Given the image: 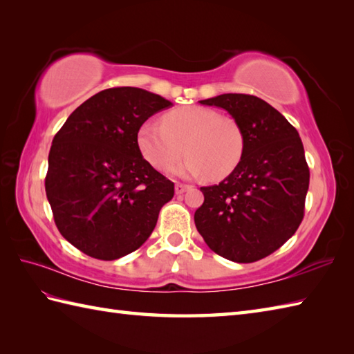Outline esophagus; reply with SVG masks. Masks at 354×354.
<instances>
[{"label":"esophagus","instance_id":"34e87169","mask_svg":"<svg viewBox=\"0 0 354 354\" xmlns=\"http://www.w3.org/2000/svg\"><path fill=\"white\" fill-rule=\"evenodd\" d=\"M192 186L189 185H183V183H176V194H185L186 191H189Z\"/></svg>","mask_w":354,"mask_h":354}]
</instances>
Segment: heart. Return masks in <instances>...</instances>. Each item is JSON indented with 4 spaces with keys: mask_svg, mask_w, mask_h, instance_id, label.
I'll return each mask as SVG.
<instances>
[{
    "mask_svg": "<svg viewBox=\"0 0 354 354\" xmlns=\"http://www.w3.org/2000/svg\"><path fill=\"white\" fill-rule=\"evenodd\" d=\"M136 144L156 169H169L185 153L186 160L174 168L176 174L221 180L239 165L245 140L234 118L209 107L187 106L165 113L162 125L144 122L138 130Z\"/></svg>",
    "mask_w": 354,
    "mask_h": 354,
    "instance_id": "b5f03b06",
    "label": "heart"
}]
</instances>
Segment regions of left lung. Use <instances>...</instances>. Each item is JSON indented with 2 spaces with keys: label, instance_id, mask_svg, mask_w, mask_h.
Returning <instances> with one entry per match:
<instances>
[{
  "label": "left lung",
  "instance_id": "1",
  "mask_svg": "<svg viewBox=\"0 0 354 354\" xmlns=\"http://www.w3.org/2000/svg\"><path fill=\"white\" fill-rule=\"evenodd\" d=\"M200 103L229 112L245 145L230 176L200 187L204 203L195 225L216 254L238 263L261 261L303 221L310 177L303 142L283 115L254 95L223 93Z\"/></svg>",
  "mask_w": 354,
  "mask_h": 354
}]
</instances>
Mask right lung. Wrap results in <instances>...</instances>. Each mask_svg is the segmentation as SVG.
<instances>
[{
    "label": "right lung",
    "mask_w": 354,
    "mask_h": 354,
    "mask_svg": "<svg viewBox=\"0 0 354 354\" xmlns=\"http://www.w3.org/2000/svg\"><path fill=\"white\" fill-rule=\"evenodd\" d=\"M171 101L144 89L111 88L86 100L56 133L45 177L54 223L69 243L115 261L150 238L174 183L140 154V125Z\"/></svg>",
    "instance_id": "1"
}]
</instances>
